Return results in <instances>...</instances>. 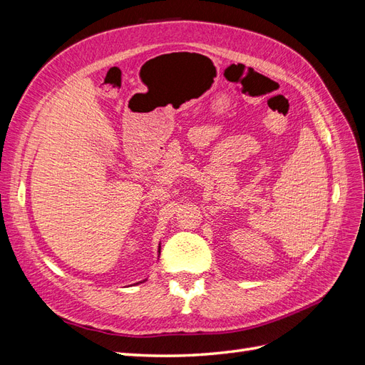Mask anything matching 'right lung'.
Returning a JSON list of instances; mask_svg holds the SVG:
<instances>
[{
	"instance_id": "right-lung-1",
	"label": "right lung",
	"mask_w": 365,
	"mask_h": 365,
	"mask_svg": "<svg viewBox=\"0 0 365 365\" xmlns=\"http://www.w3.org/2000/svg\"><path fill=\"white\" fill-rule=\"evenodd\" d=\"M158 252H160V251H158Z\"/></svg>"
}]
</instances>
